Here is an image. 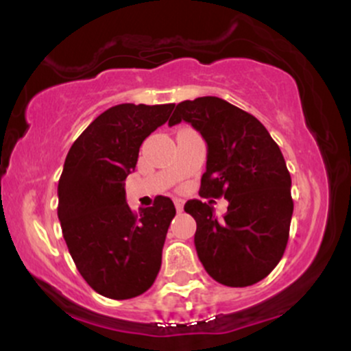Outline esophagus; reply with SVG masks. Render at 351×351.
Here are the masks:
<instances>
[{
  "label": "esophagus",
  "mask_w": 351,
  "mask_h": 351,
  "mask_svg": "<svg viewBox=\"0 0 351 351\" xmlns=\"http://www.w3.org/2000/svg\"><path fill=\"white\" fill-rule=\"evenodd\" d=\"M175 206H176V211H178V213L183 211V199L175 198Z\"/></svg>",
  "instance_id": "34e87169"
}]
</instances>
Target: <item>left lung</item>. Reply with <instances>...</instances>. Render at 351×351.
<instances>
[{"mask_svg":"<svg viewBox=\"0 0 351 351\" xmlns=\"http://www.w3.org/2000/svg\"><path fill=\"white\" fill-rule=\"evenodd\" d=\"M191 123L208 143L199 196L226 198L223 219L215 208L189 199L201 264L219 284L247 287L263 280L284 256L293 211L291 173L279 145L256 117L219 97L176 106L168 125Z\"/></svg>","mask_w":351,"mask_h":351,"instance_id":"8db88e82","label":"left lung"}]
</instances>
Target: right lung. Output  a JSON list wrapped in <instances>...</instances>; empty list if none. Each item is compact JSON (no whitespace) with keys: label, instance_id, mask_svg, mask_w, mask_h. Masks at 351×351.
Wrapping results in <instances>:
<instances>
[{"label":"right lung","instance_id":"obj_1","mask_svg":"<svg viewBox=\"0 0 351 351\" xmlns=\"http://www.w3.org/2000/svg\"><path fill=\"white\" fill-rule=\"evenodd\" d=\"M175 104H120L94 120L72 143L59 178L62 236L84 280L100 295L125 300L147 292L162 267L175 204L156 196L132 211L125 178L136 167L140 145L170 117Z\"/></svg>","mask_w":351,"mask_h":351}]
</instances>
